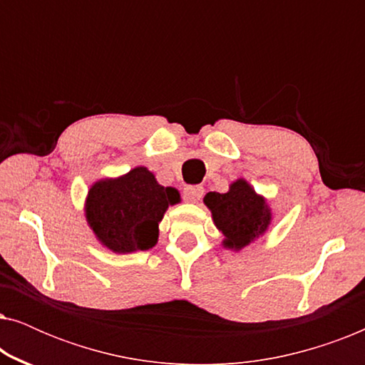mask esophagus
Here are the masks:
<instances>
[{
  "mask_svg": "<svg viewBox=\"0 0 365 365\" xmlns=\"http://www.w3.org/2000/svg\"><path fill=\"white\" fill-rule=\"evenodd\" d=\"M204 187L201 186H187L184 187V201L186 202H197L202 197Z\"/></svg>",
  "mask_w": 365,
  "mask_h": 365,
  "instance_id": "34e87169",
  "label": "esophagus"
}]
</instances>
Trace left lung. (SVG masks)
I'll use <instances>...</instances> for the list:
<instances>
[{"instance_id": "left-lung-1", "label": "left lung", "mask_w": 365, "mask_h": 365, "mask_svg": "<svg viewBox=\"0 0 365 365\" xmlns=\"http://www.w3.org/2000/svg\"><path fill=\"white\" fill-rule=\"evenodd\" d=\"M204 204L212 214L214 226L222 234V247L241 252L262 237L272 224V209L244 178L229 184L227 192H207Z\"/></svg>"}]
</instances>
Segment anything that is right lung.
I'll use <instances>...</instances> for the list:
<instances>
[{"label": "right lung", "instance_id": "right-lung-1", "mask_svg": "<svg viewBox=\"0 0 365 365\" xmlns=\"http://www.w3.org/2000/svg\"><path fill=\"white\" fill-rule=\"evenodd\" d=\"M181 202L176 187H164L148 168L91 184L84 216L96 241L116 254L148 251L158 244L159 222L169 206Z\"/></svg>", "mask_w": 365, "mask_h": 365}]
</instances>
